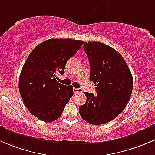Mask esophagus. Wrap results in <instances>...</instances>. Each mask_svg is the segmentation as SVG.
<instances>
[{"instance_id":"1","label":"esophagus","mask_w":155,"mask_h":155,"mask_svg":"<svg viewBox=\"0 0 155 155\" xmlns=\"http://www.w3.org/2000/svg\"><path fill=\"white\" fill-rule=\"evenodd\" d=\"M73 92H74V94L82 93V90L81 88H76V87H74L73 88Z\"/></svg>"}]
</instances>
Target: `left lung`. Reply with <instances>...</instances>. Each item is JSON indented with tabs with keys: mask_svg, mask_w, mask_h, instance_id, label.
<instances>
[{
	"mask_svg": "<svg viewBox=\"0 0 155 155\" xmlns=\"http://www.w3.org/2000/svg\"><path fill=\"white\" fill-rule=\"evenodd\" d=\"M90 64V81L97 94L85 92L87 101L79 107L81 117L94 125L116 118L125 109L133 90V76L119 52L100 42H85Z\"/></svg>",
	"mask_w": 155,
	"mask_h": 155,
	"instance_id": "8db88e82",
	"label": "left lung"
}]
</instances>
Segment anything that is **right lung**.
<instances>
[{
  "mask_svg": "<svg viewBox=\"0 0 155 155\" xmlns=\"http://www.w3.org/2000/svg\"><path fill=\"white\" fill-rule=\"evenodd\" d=\"M83 43L49 39L36 46L28 57L20 73L18 88L27 109L38 119L51 122L61 115L73 88L58 82L56 74H64L67 61Z\"/></svg>",
  "mask_w": 155,
  "mask_h": 155,
  "instance_id": "right-lung-1",
  "label": "right lung"
}]
</instances>
